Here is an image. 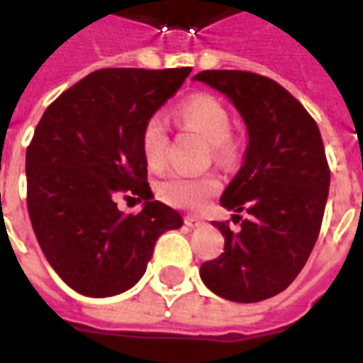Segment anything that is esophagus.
Instances as JSON below:
<instances>
[{
	"instance_id": "obj_1",
	"label": "esophagus",
	"mask_w": 363,
	"mask_h": 363,
	"mask_svg": "<svg viewBox=\"0 0 363 363\" xmlns=\"http://www.w3.org/2000/svg\"><path fill=\"white\" fill-rule=\"evenodd\" d=\"M184 224H186L188 228H198V226H201L203 222L199 220L198 216H186V218H184Z\"/></svg>"
}]
</instances>
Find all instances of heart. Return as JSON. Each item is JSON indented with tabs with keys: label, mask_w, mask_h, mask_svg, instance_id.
<instances>
[{
	"label": "heart",
	"mask_w": 363,
	"mask_h": 363,
	"mask_svg": "<svg viewBox=\"0 0 363 363\" xmlns=\"http://www.w3.org/2000/svg\"><path fill=\"white\" fill-rule=\"evenodd\" d=\"M177 118L182 122V125H186L188 130L203 137L218 158H228L233 154V143L230 139V133H232L230 115L226 107L216 98L199 94L186 99L177 111ZM141 148L150 169H160L164 165L165 150H167V131H165L164 121L158 115L150 116L143 125ZM218 188L220 184L215 177L175 173L158 182L156 192H158V198L171 207L198 211L207 203L211 196L218 192Z\"/></svg>",
	"instance_id": "obj_1"
}]
</instances>
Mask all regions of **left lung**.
Returning <instances> with one entry per match:
<instances>
[{"label":"left lung","mask_w":363,"mask_h":363,"mask_svg":"<svg viewBox=\"0 0 363 363\" xmlns=\"http://www.w3.org/2000/svg\"><path fill=\"white\" fill-rule=\"evenodd\" d=\"M224 94L245 121L248 145L241 169L220 205L245 211L241 232L213 222L224 252L199 277L211 292L238 303L273 298L303 269L320 233L330 190L320 130L279 82L248 71L209 69L194 77Z\"/></svg>","instance_id":"obj_1"}]
</instances>
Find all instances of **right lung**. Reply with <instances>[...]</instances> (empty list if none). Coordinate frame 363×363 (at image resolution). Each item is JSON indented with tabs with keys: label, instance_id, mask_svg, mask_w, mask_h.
<instances>
[{
	"label": "right lung",
	"instance_id": "obj_1",
	"mask_svg": "<svg viewBox=\"0 0 363 363\" xmlns=\"http://www.w3.org/2000/svg\"><path fill=\"white\" fill-rule=\"evenodd\" d=\"M181 69H98L48 105L26 150L28 213L60 279L88 298L130 290L145 275L156 239L182 216L156 201L141 131L182 86ZM143 201L124 216L116 199Z\"/></svg>",
	"mask_w": 363,
	"mask_h": 363
}]
</instances>
